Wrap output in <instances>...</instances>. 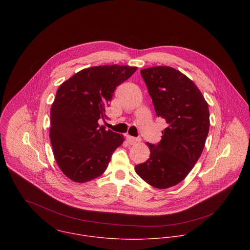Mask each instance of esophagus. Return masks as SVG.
<instances>
[{"label":"esophagus","instance_id":"1","mask_svg":"<svg viewBox=\"0 0 250 250\" xmlns=\"http://www.w3.org/2000/svg\"><path fill=\"white\" fill-rule=\"evenodd\" d=\"M126 140H127V142L130 143L131 145H133V144H136V143H140V139H138V138H135V137H132V136H129V135H127L126 136Z\"/></svg>","mask_w":250,"mask_h":250}]
</instances>
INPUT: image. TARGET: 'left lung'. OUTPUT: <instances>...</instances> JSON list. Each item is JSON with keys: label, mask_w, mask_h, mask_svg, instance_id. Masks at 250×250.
<instances>
[{"label": "left lung", "mask_w": 250, "mask_h": 250, "mask_svg": "<svg viewBox=\"0 0 250 250\" xmlns=\"http://www.w3.org/2000/svg\"><path fill=\"white\" fill-rule=\"evenodd\" d=\"M141 74L157 116L167 127L160 143H147L150 157L135 169L152 187L167 188L186 178L201 156L210 128L209 107L195 83L172 67H150Z\"/></svg>", "instance_id": "obj_1"}]
</instances>
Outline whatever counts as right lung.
I'll return each instance as SVG.
<instances>
[{
  "label": "right lung",
  "instance_id": "obj_1",
  "mask_svg": "<svg viewBox=\"0 0 250 250\" xmlns=\"http://www.w3.org/2000/svg\"><path fill=\"white\" fill-rule=\"evenodd\" d=\"M137 67L104 65L85 68L62 83L51 107L50 140L61 170L76 183L97 178L107 169L122 135L99 126L114 89Z\"/></svg>",
  "mask_w": 250,
  "mask_h": 250
}]
</instances>
